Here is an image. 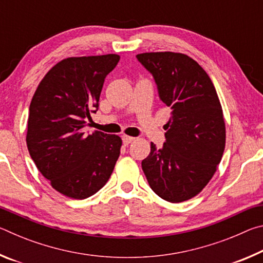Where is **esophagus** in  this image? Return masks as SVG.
Returning a JSON list of instances; mask_svg holds the SVG:
<instances>
[{"instance_id":"obj_1","label":"esophagus","mask_w":263,"mask_h":263,"mask_svg":"<svg viewBox=\"0 0 263 263\" xmlns=\"http://www.w3.org/2000/svg\"><path fill=\"white\" fill-rule=\"evenodd\" d=\"M122 138H123V142H124V145H128V144H131V142L136 139V138L130 137V136H123Z\"/></svg>"}]
</instances>
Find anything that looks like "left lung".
<instances>
[{"label": "left lung", "instance_id": "left-lung-1", "mask_svg": "<svg viewBox=\"0 0 263 263\" xmlns=\"http://www.w3.org/2000/svg\"><path fill=\"white\" fill-rule=\"evenodd\" d=\"M157 82L160 100L171 109L166 142L141 161L152 190L167 202L195 197L212 179L225 149L226 128L210 77L190 57L174 52L137 55Z\"/></svg>", "mask_w": 263, "mask_h": 263}]
</instances>
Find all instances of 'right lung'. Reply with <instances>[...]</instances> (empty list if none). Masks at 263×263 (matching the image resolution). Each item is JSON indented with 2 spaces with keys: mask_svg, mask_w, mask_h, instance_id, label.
Returning <instances> with one entry per match:
<instances>
[{
  "mask_svg": "<svg viewBox=\"0 0 263 263\" xmlns=\"http://www.w3.org/2000/svg\"><path fill=\"white\" fill-rule=\"evenodd\" d=\"M118 61V54L66 58L48 70L31 100L29 153L52 188L69 198L84 199L103 188L121 154V137L84 131Z\"/></svg>",
  "mask_w": 263,
  "mask_h": 263,
  "instance_id": "right-lung-1",
  "label": "right lung"
}]
</instances>
